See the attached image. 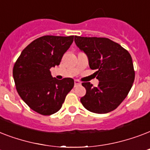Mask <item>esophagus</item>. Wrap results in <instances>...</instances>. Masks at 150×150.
Instances as JSON below:
<instances>
[{"mask_svg": "<svg viewBox=\"0 0 150 150\" xmlns=\"http://www.w3.org/2000/svg\"><path fill=\"white\" fill-rule=\"evenodd\" d=\"M81 85V82L79 81H78V80H75V87L78 86H80Z\"/></svg>", "mask_w": 150, "mask_h": 150, "instance_id": "esophagus-1", "label": "esophagus"}]
</instances>
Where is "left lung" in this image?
<instances>
[{"label": "left lung", "mask_w": 150, "mask_h": 150, "mask_svg": "<svg viewBox=\"0 0 150 150\" xmlns=\"http://www.w3.org/2000/svg\"><path fill=\"white\" fill-rule=\"evenodd\" d=\"M77 47L86 54L89 67L99 80L98 86L90 82L82 85L86 93L80 101L96 114L114 110L128 96L135 80L132 59L128 50L111 40L103 37L75 36Z\"/></svg>", "instance_id": "left-lung-1"}]
</instances>
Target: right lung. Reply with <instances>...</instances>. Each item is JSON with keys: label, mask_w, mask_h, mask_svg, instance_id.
<instances>
[{"label": "right lung", "mask_w": 150, "mask_h": 150, "mask_svg": "<svg viewBox=\"0 0 150 150\" xmlns=\"http://www.w3.org/2000/svg\"><path fill=\"white\" fill-rule=\"evenodd\" d=\"M74 36H43L22 50L13 68V78L18 95L34 111L51 115L61 109L74 80L52 77L50 69L59 65Z\"/></svg>", "instance_id": "obj_1"}]
</instances>
